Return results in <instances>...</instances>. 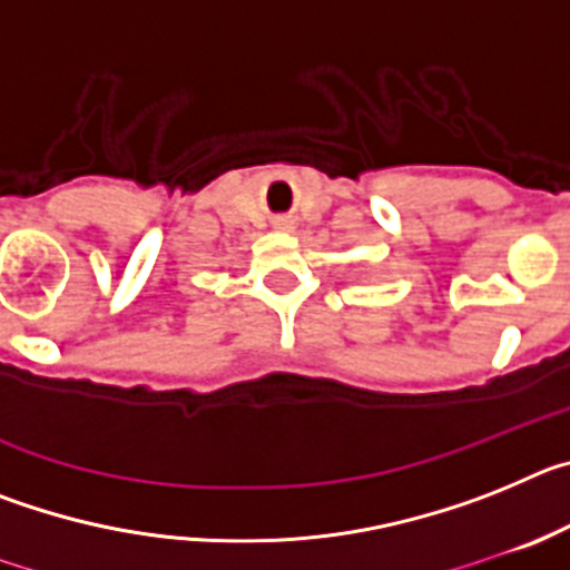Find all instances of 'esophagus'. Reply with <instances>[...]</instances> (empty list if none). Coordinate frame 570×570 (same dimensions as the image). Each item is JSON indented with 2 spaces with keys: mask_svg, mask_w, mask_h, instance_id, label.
<instances>
[{
  "mask_svg": "<svg viewBox=\"0 0 570 570\" xmlns=\"http://www.w3.org/2000/svg\"><path fill=\"white\" fill-rule=\"evenodd\" d=\"M274 228L276 230H291V228H294V223H291V219H276Z\"/></svg>",
  "mask_w": 570,
  "mask_h": 570,
  "instance_id": "1",
  "label": "esophagus"
}]
</instances>
